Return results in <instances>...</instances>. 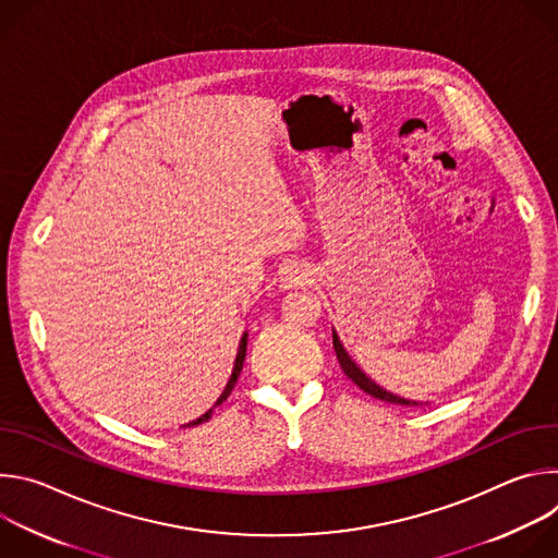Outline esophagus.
Segmentation results:
<instances>
[{"mask_svg":"<svg viewBox=\"0 0 558 558\" xmlns=\"http://www.w3.org/2000/svg\"><path fill=\"white\" fill-rule=\"evenodd\" d=\"M308 282V271L304 267H289L284 271V287L293 289V287H300V284H306Z\"/></svg>","mask_w":558,"mask_h":558,"instance_id":"34e87169","label":"esophagus"}]
</instances>
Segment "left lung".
<instances>
[{"label":"left lung","instance_id":"obj_1","mask_svg":"<svg viewBox=\"0 0 558 558\" xmlns=\"http://www.w3.org/2000/svg\"><path fill=\"white\" fill-rule=\"evenodd\" d=\"M333 349H336L338 362H340L342 371L347 373V377H349V379H353V381H355L364 392H368V395L377 397V400L388 402V404H400V407H422L420 402H411V400H404V397H397V395H392V392L384 390V388H381V386H377L371 377H366V375H364V371H360V366L349 357V353L344 351V347H342V342H340V338H338V333H336V331H333Z\"/></svg>","mask_w":558,"mask_h":558}]
</instances>
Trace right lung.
Instances as JSON below:
<instances>
[{"label":"right lung","mask_w":558,"mask_h":558,"mask_svg":"<svg viewBox=\"0 0 558 558\" xmlns=\"http://www.w3.org/2000/svg\"><path fill=\"white\" fill-rule=\"evenodd\" d=\"M245 355H247V333L241 338V347H238V355H235V364H233V371H231V377H229V381H227V386H225V390L220 392V397L216 400V404H214V409L218 407V404H222L227 397H229V392H231V388L235 386V381H238V375H241V371H243V362H245ZM214 409H209L205 415H201L198 420H194V422H190L187 426H198V424H203V422H207L209 417H211V411Z\"/></svg>","instance_id":"1"}]
</instances>
